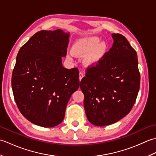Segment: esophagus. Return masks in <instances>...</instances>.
<instances>
[{
    "label": "esophagus",
    "instance_id": "1",
    "mask_svg": "<svg viewBox=\"0 0 156 156\" xmlns=\"http://www.w3.org/2000/svg\"><path fill=\"white\" fill-rule=\"evenodd\" d=\"M84 76V73L82 72H80V73H79V79H80V81L82 80V78H83Z\"/></svg>",
    "mask_w": 156,
    "mask_h": 156
}]
</instances>
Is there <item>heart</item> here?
<instances>
[{"instance_id": "1", "label": "heart", "mask_w": 156, "mask_h": 156, "mask_svg": "<svg viewBox=\"0 0 156 156\" xmlns=\"http://www.w3.org/2000/svg\"><path fill=\"white\" fill-rule=\"evenodd\" d=\"M100 40V38L96 36L79 39L73 45L72 51L77 55L88 53L84 59L85 64L88 66L96 65L102 60L107 50L106 42Z\"/></svg>"}]
</instances>
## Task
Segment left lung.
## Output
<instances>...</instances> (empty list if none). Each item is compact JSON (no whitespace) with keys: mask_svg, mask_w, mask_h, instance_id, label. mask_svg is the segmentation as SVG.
<instances>
[{"mask_svg":"<svg viewBox=\"0 0 156 156\" xmlns=\"http://www.w3.org/2000/svg\"><path fill=\"white\" fill-rule=\"evenodd\" d=\"M113 44L80 82L88 121L96 126L117 122L131 111L140 87L137 55L123 35L112 34Z\"/></svg>","mask_w":156,"mask_h":156,"instance_id":"1","label":"left lung"}]
</instances>
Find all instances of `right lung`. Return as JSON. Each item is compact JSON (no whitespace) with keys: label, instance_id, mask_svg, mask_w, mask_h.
Returning <instances> with one entry per match:
<instances>
[{"label":"right lung","instance_id":"add662e5","mask_svg":"<svg viewBox=\"0 0 156 156\" xmlns=\"http://www.w3.org/2000/svg\"><path fill=\"white\" fill-rule=\"evenodd\" d=\"M69 33L61 29L36 33L19 49L12 88L20 112L32 123L53 127L64 120L71 95L80 86L77 68L62 66Z\"/></svg>","mask_w":156,"mask_h":156}]
</instances>
